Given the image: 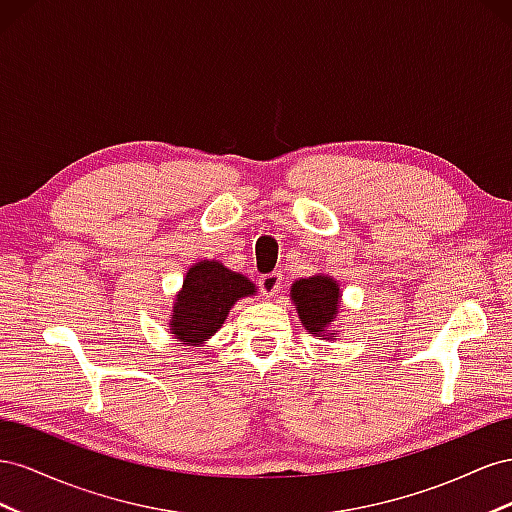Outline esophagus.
Returning a JSON list of instances; mask_svg holds the SVG:
<instances>
[{
  "mask_svg": "<svg viewBox=\"0 0 512 512\" xmlns=\"http://www.w3.org/2000/svg\"><path fill=\"white\" fill-rule=\"evenodd\" d=\"M281 285H283V274L281 272H270V274H264L259 279V289L264 291L268 298L281 294Z\"/></svg>",
  "mask_w": 512,
  "mask_h": 512,
  "instance_id": "esophagus-1",
  "label": "esophagus"
}]
</instances>
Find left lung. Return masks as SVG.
Here are the masks:
<instances>
[{"instance_id": "left-lung-1", "label": "left lung", "mask_w": 512, "mask_h": 512, "mask_svg": "<svg viewBox=\"0 0 512 512\" xmlns=\"http://www.w3.org/2000/svg\"><path fill=\"white\" fill-rule=\"evenodd\" d=\"M291 302L296 304L298 317L309 334L324 339L334 337L330 326L341 309V289L337 281L326 274L300 279L291 285Z\"/></svg>"}]
</instances>
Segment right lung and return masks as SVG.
<instances>
[{
  "instance_id": "right-lung-1",
  "label": "right lung",
  "mask_w": 512,
  "mask_h": 512,
  "mask_svg": "<svg viewBox=\"0 0 512 512\" xmlns=\"http://www.w3.org/2000/svg\"><path fill=\"white\" fill-rule=\"evenodd\" d=\"M253 294L255 285L246 276L216 259L197 261L188 268L180 294L175 296L169 330L184 345L199 347L223 326L233 304Z\"/></svg>"
}]
</instances>
